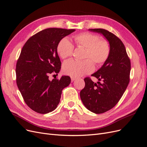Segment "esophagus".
Returning <instances> with one entry per match:
<instances>
[{"label": "esophagus", "mask_w": 147, "mask_h": 147, "mask_svg": "<svg viewBox=\"0 0 147 147\" xmlns=\"http://www.w3.org/2000/svg\"><path fill=\"white\" fill-rule=\"evenodd\" d=\"M70 78H71V81L72 82H74L75 80V77H70Z\"/></svg>", "instance_id": "1"}]
</instances>
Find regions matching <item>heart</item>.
<instances>
[{
  "instance_id": "1",
  "label": "heart",
  "mask_w": 147,
  "mask_h": 147,
  "mask_svg": "<svg viewBox=\"0 0 147 147\" xmlns=\"http://www.w3.org/2000/svg\"><path fill=\"white\" fill-rule=\"evenodd\" d=\"M75 45L85 48L83 61L69 60L63 65L65 74L72 77L82 76L94 70V64L96 65L103 64L109 58L110 53L109 42L105 39L100 38L98 35L83 32L74 37ZM74 46L69 40L64 37L61 39L57 47V51L62 59L72 56Z\"/></svg>"
}]
</instances>
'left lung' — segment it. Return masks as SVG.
<instances>
[{
    "mask_svg": "<svg viewBox=\"0 0 147 147\" xmlns=\"http://www.w3.org/2000/svg\"><path fill=\"white\" fill-rule=\"evenodd\" d=\"M101 34L110 46L109 58L101 67L92 75L98 79L97 83L86 77L85 86L80 91L81 100L91 112L100 114L116 105L129 83L131 61L123 43L116 35L103 29H90Z\"/></svg>",
    "mask_w": 147,
    "mask_h": 147,
    "instance_id": "8db88e82",
    "label": "left lung"
}]
</instances>
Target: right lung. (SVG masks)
<instances>
[{"label":"right lung","instance_id":"add662e5","mask_svg":"<svg viewBox=\"0 0 147 147\" xmlns=\"http://www.w3.org/2000/svg\"><path fill=\"white\" fill-rule=\"evenodd\" d=\"M75 29L48 28L30 37L22 48L16 66V84L26 104L35 112L46 114L55 110L62 91L69 85V76L49 80L59 72L61 63L57 47Z\"/></svg>","mask_w":147,"mask_h":147}]
</instances>
